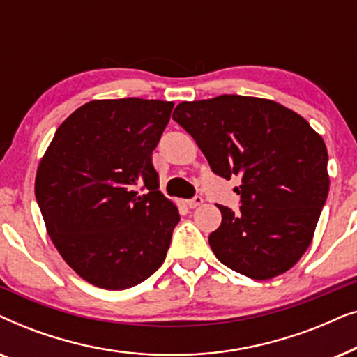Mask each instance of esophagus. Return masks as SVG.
<instances>
[{
	"label": "esophagus",
	"instance_id": "1",
	"mask_svg": "<svg viewBox=\"0 0 357 357\" xmlns=\"http://www.w3.org/2000/svg\"><path fill=\"white\" fill-rule=\"evenodd\" d=\"M202 203H203V198H202V197H195V198H192V199H188L187 206L193 209V208H198Z\"/></svg>",
	"mask_w": 357,
	"mask_h": 357
}]
</instances>
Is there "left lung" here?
<instances>
[{"label": "left lung", "instance_id": "1", "mask_svg": "<svg viewBox=\"0 0 357 357\" xmlns=\"http://www.w3.org/2000/svg\"><path fill=\"white\" fill-rule=\"evenodd\" d=\"M183 126L219 177L242 178L241 211L221 206L209 245L222 265L257 281L291 270L309 248L328 197V153L304 116L275 100L224 94L182 102Z\"/></svg>", "mask_w": 357, "mask_h": 357}]
</instances>
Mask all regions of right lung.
<instances>
[{
	"instance_id": "1",
	"label": "right lung",
	"mask_w": 357,
	"mask_h": 357,
	"mask_svg": "<svg viewBox=\"0 0 357 357\" xmlns=\"http://www.w3.org/2000/svg\"><path fill=\"white\" fill-rule=\"evenodd\" d=\"M172 109L136 97L87 102L38 164L36 198L53 245L102 289L139 284L167 255L180 214L159 192L153 151Z\"/></svg>"
}]
</instances>
